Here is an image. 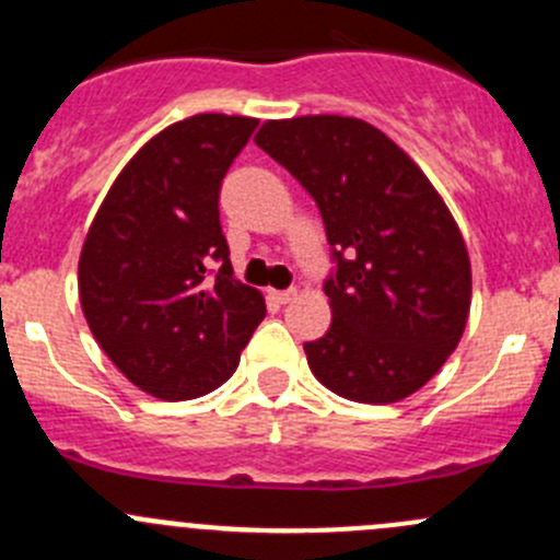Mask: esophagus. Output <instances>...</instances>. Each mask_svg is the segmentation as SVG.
<instances>
[{
	"label": "esophagus",
	"instance_id": "34e87169",
	"mask_svg": "<svg viewBox=\"0 0 560 560\" xmlns=\"http://www.w3.org/2000/svg\"><path fill=\"white\" fill-rule=\"evenodd\" d=\"M270 298H273L276 303H290L298 298V290H270Z\"/></svg>",
	"mask_w": 560,
	"mask_h": 560
}]
</instances>
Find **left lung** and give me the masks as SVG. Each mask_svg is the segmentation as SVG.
<instances>
[{
    "label": "left lung",
    "instance_id": "1",
    "mask_svg": "<svg viewBox=\"0 0 560 560\" xmlns=\"http://www.w3.org/2000/svg\"><path fill=\"white\" fill-rule=\"evenodd\" d=\"M254 143L314 197L336 257L332 322L303 343L312 374L358 404L409 398L455 352L471 306V262L442 195L363 118H279Z\"/></svg>",
    "mask_w": 560,
    "mask_h": 560
}]
</instances>
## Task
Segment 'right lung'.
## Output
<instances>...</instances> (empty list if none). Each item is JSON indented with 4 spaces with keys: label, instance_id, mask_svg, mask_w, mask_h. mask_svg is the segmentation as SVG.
I'll use <instances>...</instances> for the list:
<instances>
[{
    "label": "right lung",
    "instance_id": "obj_1",
    "mask_svg": "<svg viewBox=\"0 0 560 560\" xmlns=\"http://www.w3.org/2000/svg\"><path fill=\"white\" fill-rule=\"evenodd\" d=\"M257 124L197 113L162 129L113 180L83 241L78 292L92 336L154 398L224 385L265 316L262 292L233 276L219 224L222 178Z\"/></svg>",
    "mask_w": 560,
    "mask_h": 560
}]
</instances>
